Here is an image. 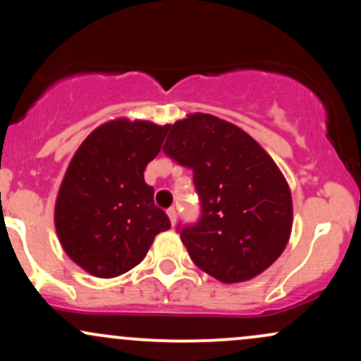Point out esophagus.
<instances>
[{
    "mask_svg": "<svg viewBox=\"0 0 361 361\" xmlns=\"http://www.w3.org/2000/svg\"><path fill=\"white\" fill-rule=\"evenodd\" d=\"M168 217H169V221H171V226H175V224H176V217H178V215H176V210L175 209H173V207H171V209H168Z\"/></svg>",
    "mask_w": 361,
    "mask_h": 361,
    "instance_id": "1",
    "label": "esophagus"
}]
</instances>
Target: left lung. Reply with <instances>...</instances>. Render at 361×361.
Listing matches in <instances>:
<instances>
[{"label":"left lung","mask_w":361,"mask_h":361,"mask_svg":"<svg viewBox=\"0 0 361 361\" xmlns=\"http://www.w3.org/2000/svg\"><path fill=\"white\" fill-rule=\"evenodd\" d=\"M163 151L193 169L202 217L181 229L200 270L224 283L247 281L270 268L287 247L292 193L271 156L234 123L190 114L168 127Z\"/></svg>","instance_id":"1"}]
</instances>
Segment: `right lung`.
Returning <instances> with one entry per match:
<instances>
[{"instance_id":"obj_1","label":"right lung","mask_w":361,"mask_h":361,"mask_svg":"<svg viewBox=\"0 0 361 361\" xmlns=\"http://www.w3.org/2000/svg\"><path fill=\"white\" fill-rule=\"evenodd\" d=\"M169 126L115 118L81 142L66 169L54 224L66 255L98 279H115L146 258L171 227L154 205L144 169L159 154Z\"/></svg>"}]
</instances>
